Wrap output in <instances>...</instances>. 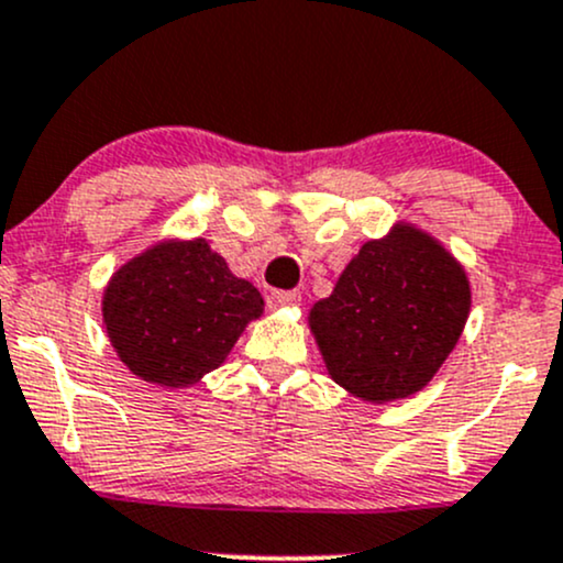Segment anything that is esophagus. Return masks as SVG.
<instances>
[{"instance_id": "1", "label": "esophagus", "mask_w": 563, "mask_h": 563, "mask_svg": "<svg viewBox=\"0 0 563 563\" xmlns=\"http://www.w3.org/2000/svg\"><path fill=\"white\" fill-rule=\"evenodd\" d=\"M295 303H300V292H295V289H274V292L268 295L271 308H284Z\"/></svg>"}]
</instances>
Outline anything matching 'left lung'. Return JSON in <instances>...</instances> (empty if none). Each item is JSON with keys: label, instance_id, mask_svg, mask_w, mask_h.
I'll use <instances>...</instances> for the list:
<instances>
[{"label": "left lung", "instance_id": "1", "mask_svg": "<svg viewBox=\"0 0 563 563\" xmlns=\"http://www.w3.org/2000/svg\"><path fill=\"white\" fill-rule=\"evenodd\" d=\"M470 313L462 265L432 235L397 225L367 241L330 298L308 313L335 384L371 402L424 389Z\"/></svg>", "mask_w": 563, "mask_h": 563}]
</instances>
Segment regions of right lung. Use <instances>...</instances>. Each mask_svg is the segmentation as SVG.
<instances>
[{
    "label": "right lung",
    "mask_w": 563,
    "mask_h": 563,
    "mask_svg": "<svg viewBox=\"0 0 563 563\" xmlns=\"http://www.w3.org/2000/svg\"><path fill=\"white\" fill-rule=\"evenodd\" d=\"M101 311L129 371L179 389L225 362L263 298L203 239L161 241L112 276Z\"/></svg>",
    "instance_id": "obj_1"
}]
</instances>
